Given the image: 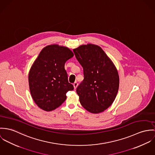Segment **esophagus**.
I'll use <instances>...</instances> for the list:
<instances>
[{"label": "esophagus", "mask_w": 155, "mask_h": 155, "mask_svg": "<svg viewBox=\"0 0 155 155\" xmlns=\"http://www.w3.org/2000/svg\"><path fill=\"white\" fill-rule=\"evenodd\" d=\"M73 86H74V89H76L77 87V86H78V83H77V82H75V83L73 84Z\"/></svg>", "instance_id": "1"}]
</instances>
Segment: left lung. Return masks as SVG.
Here are the masks:
<instances>
[{"label":"left lung","instance_id":"left-lung-1","mask_svg":"<svg viewBox=\"0 0 155 155\" xmlns=\"http://www.w3.org/2000/svg\"><path fill=\"white\" fill-rule=\"evenodd\" d=\"M73 51L84 71V80L77 88L80 102L90 113H101L113 103L117 95L118 70L98 45H82Z\"/></svg>","mask_w":155,"mask_h":155}]
</instances>
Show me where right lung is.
Returning a JSON list of instances; mask_svg holds the SVG:
<instances>
[{"mask_svg":"<svg viewBox=\"0 0 155 155\" xmlns=\"http://www.w3.org/2000/svg\"><path fill=\"white\" fill-rule=\"evenodd\" d=\"M74 56L68 48L48 45L40 52L28 74V83L35 103L45 111L54 110L65 102L67 93L74 90L65 69V62Z\"/></svg>","mask_w":155,"mask_h":155,"instance_id":"obj_1","label":"right lung"}]
</instances>
